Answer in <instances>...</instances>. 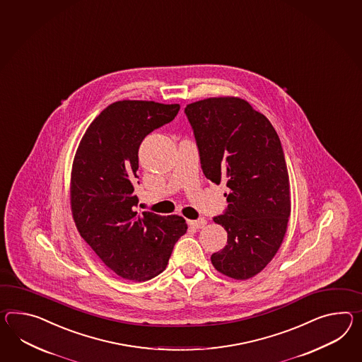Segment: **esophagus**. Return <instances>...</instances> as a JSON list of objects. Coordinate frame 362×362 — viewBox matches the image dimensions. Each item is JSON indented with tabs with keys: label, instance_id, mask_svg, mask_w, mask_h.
<instances>
[{
	"label": "esophagus",
	"instance_id": "34e87169",
	"mask_svg": "<svg viewBox=\"0 0 362 362\" xmlns=\"http://www.w3.org/2000/svg\"><path fill=\"white\" fill-rule=\"evenodd\" d=\"M187 223L191 228H194V229H203L204 226L206 225V220H204V218H200V220H188Z\"/></svg>",
	"mask_w": 362,
	"mask_h": 362
}]
</instances>
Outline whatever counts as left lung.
Returning a JSON list of instances; mask_svg holds the SVG:
<instances>
[{"label":"left lung","instance_id":"left-lung-1","mask_svg":"<svg viewBox=\"0 0 362 362\" xmlns=\"http://www.w3.org/2000/svg\"><path fill=\"white\" fill-rule=\"evenodd\" d=\"M204 175L228 187V209L213 221L228 245L211 256L218 272L247 280L262 272L281 246L291 217V185L281 142L263 114L238 97L187 105Z\"/></svg>","mask_w":362,"mask_h":362}]
</instances>
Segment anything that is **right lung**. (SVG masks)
Instances as JSON below:
<instances>
[{"label": "right lung", "mask_w": 362, "mask_h": 362, "mask_svg": "<svg viewBox=\"0 0 362 362\" xmlns=\"http://www.w3.org/2000/svg\"><path fill=\"white\" fill-rule=\"evenodd\" d=\"M179 105L117 100L88 125L73 159L71 208L81 237L117 276L146 281L163 272L183 217L134 211L133 185L142 140L170 123Z\"/></svg>", "instance_id": "add662e5"}]
</instances>
